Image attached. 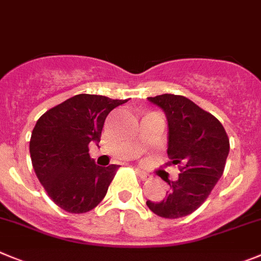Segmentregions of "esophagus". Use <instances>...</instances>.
Segmentation results:
<instances>
[{
  "label": "esophagus",
  "mask_w": 261,
  "mask_h": 261,
  "mask_svg": "<svg viewBox=\"0 0 261 261\" xmlns=\"http://www.w3.org/2000/svg\"><path fill=\"white\" fill-rule=\"evenodd\" d=\"M135 171H136V174H138V176L140 177V179H142L143 181H144V180H148L147 172L142 171V170H139V169H135Z\"/></svg>",
  "instance_id": "obj_1"
}]
</instances>
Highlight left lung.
I'll list each match as a JSON object with an SVG mask.
<instances>
[{
  "mask_svg": "<svg viewBox=\"0 0 261 261\" xmlns=\"http://www.w3.org/2000/svg\"><path fill=\"white\" fill-rule=\"evenodd\" d=\"M164 109L169 122L167 154L180 170L169 181L170 191L160 202L147 201L155 215L177 219L196 211L221 177L229 153V139L216 117L181 95L148 97Z\"/></svg>",
  "mask_w": 261,
  "mask_h": 261,
  "instance_id": "left-lung-1",
  "label": "left lung"
}]
</instances>
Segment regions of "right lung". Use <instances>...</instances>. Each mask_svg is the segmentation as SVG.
I'll list each match as a JSON object with an SVG mask.
<instances>
[{
    "mask_svg": "<svg viewBox=\"0 0 261 261\" xmlns=\"http://www.w3.org/2000/svg\"><path fill=\"white\" fill-rule=\"evenodd\" d=\"M126 101L80 94L38 118L29 142L32 165L48 197L67 213H87L106 197L119 166H97L89 144L100 142L109 112Z\"/></svg>",
    "mask_w": 261,
    "mask_h": 261,
    "instance_id": "1",
    "label": "right lung"
}]
</instances>
